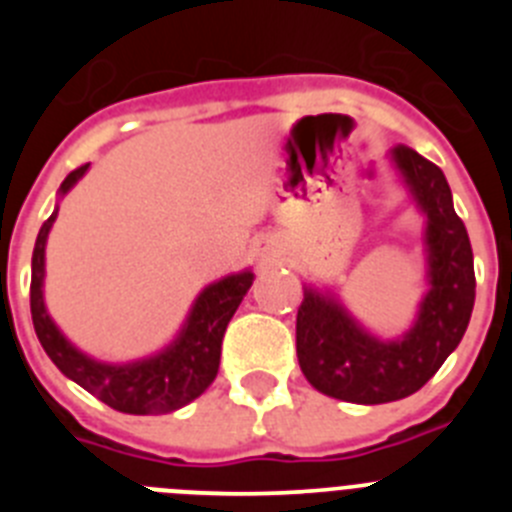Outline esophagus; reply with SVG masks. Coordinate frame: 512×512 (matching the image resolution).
Segmentation results:
<instances>
[{
    "instance_id": "esophagus-1",
    "label": "esophagus",
    "mask_w": 512,
    "mask_h": 512,
    "mask_svg": "<svg viewBox=\"0 0 512 512\" xmlns=\"http://www.w3.org/2000/svg\"><path fill=\"white\" fill-rule=\"evenodd\" d=\"M256 256H259L261 264H277L279 256H282V246L279 241L269 238V235H261L256 241Z\"/></svg>"
}]
</instances>
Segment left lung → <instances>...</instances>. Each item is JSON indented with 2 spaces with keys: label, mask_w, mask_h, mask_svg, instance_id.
<instances>
[{
  "label": "left lung",
  "mask_w": 512,
  "mask_h": 512,
  "mask_svg": "<svg viewBox=\"0 0 512 512\" xmlns=\"http://www.w3.org/2000/svg\"><path fill=\"white\" fill-rule=\"evenodd\" d=\"M390 164L425 217V289L402 336L379 338L330 289L305 284L297 310V359L318 392L356 405H382L423 387L464 338L474 307V256L443 171L408 146Z\"/></svg>",
  "instance_id": "8db88e82"
}]
</instances>
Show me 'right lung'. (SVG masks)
Listing matches in <instances>:
<instances>
[{
    "label": "right lung",
    "mask_w": 512,
    "mask_h": 512,
    "mask_svg": "<svg viewBox=\"0 0 512 512\" xmlns=\"http://www.w3.org/2000/svg\"><path fill=\"white\" fill-rule=\"evenodd\" d=\"M87 169L89 164L79 166L63 179L58 200L74 189V184L87 174ZM56 217L58 205L38 233L33 248V279H30V312H33L35 333H38L45 354L51 356L63 377H69L71 382L92 392L104 405H110L120 413H174L197 400L217 377L225 328L251 289L253 271L243 269L238 274H228V277L207 284L197 295L182 330L176 333L169 346L146 359L128 361V364H107V361H97L79 351L69 338L63 336L45 307V243H48V233H51Z\"/></svg>",
    "instance_id": "right-lung-1"
}]
</instances>
